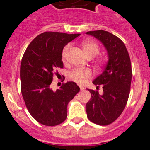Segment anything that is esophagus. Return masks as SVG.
<instances>
[{
    "mask_svg": "<svg viewBox=\"0 0 150 150\" xmlns=\"http://www.w3.org/2000/svg\"><path fill=\"white\" fill-rule=\"evenodd\" d=\"M79 87H80V89H81V91L84 90V87H83V86H79Z\"/></svg>",
    "mask_w": 150,
    "mask_h": 150,
    "instance_id": "1",
    "label": "esophagus"
}]
</instances>
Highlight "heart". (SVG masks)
I'll list each match as a JSON object with an SVG mask.
<instances>
[{
	"instance_id": "1",
	"label": "heart",
	"mask_w": 150,
	"mask_h": 150,
	"mask_svg": "<svg viewBox=\"0 0 150 150\" xmlns=\"http://www.w3.org/2000/svg\"><path fill=\"white\" fill-rule=\"evenodd\" d=\"M82 48L85 56L88 59H92L95 57L99 54V51H100V48H99V45L91 40H85L83 42ZM69 50V46H65L63 49L62 53V57L63 61H65L67 59ZM101 63L102 62L99 61V64H101ZM91 71L88 69H75L69 73V77L71 79L79 84L86 83L91 78Z\"/></svg>"
}]
</instances>
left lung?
<instances>
[{
    "label": "left lung",
    "mask_w": 150,
    "mask_h": 150,
    "mask_svg": "<svg viewBox=\"0 0 150 150\" xmlns=\"http://www.w3.org/2000/svg\"><path fill=\"white\" fill-rule=\"evenodd\" d=\"M86 34L96 38L107 50L108 62L101 75L93 83L103 93L88 89L91 97L86 104L87 117L91 122L107 125L114 122L123 111L130 93L132 71L129 54L123 42L104 30L89 31Z\"/></svg>",
    "instance_id": "1"
}]
</instances>
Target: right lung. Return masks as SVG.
I'll list each match as a JSON object with an SVG mask.
<instances>
[{"label": "right lung", "mask_w": 150, "mask_h": 150, "mask_svg": "<svg viewBox=\"0 0 150 150\" xmlns=\"http://www.w3.org/2000/svg\"><path fill=\"white\" fill-rule=\"evenodd\" d=\"M80 34L45 32L30 43L20 67L21 91L29 112L43 125L54 126L65 120L67 104L79 92L76 83L51 88L56 69L63 67L64 47Z\"/></svg>", "instance_id": "right-lung-1"}]
</instances>
